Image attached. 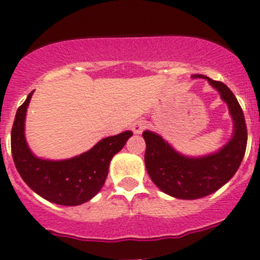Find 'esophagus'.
Masks as SVG:
<instances>
[{
	"instance_id": "34e87169",
	"label": "esophagus",
	"mask_w": 260,
	"mask_h": 260,
	"mask_svg": "<svg viewBox=\"0 0 260 260\" xmlns=\"http://www.w3.org/2000/svg\"><path fill=\"white\" fill-rule=\"evenodd\" d=\"M145 129H146V122L143 119L136 120V122L132 124V131L135 133H137V135L142 133Z\"/></svg>"
}]
</instances>
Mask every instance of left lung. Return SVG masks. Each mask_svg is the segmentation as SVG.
I'll use <instances>...</instances> for the list:
<instances>
[{
  "label": "left lung",
  "instance_id": "obj_1",
  "mask_svg": "<svg viewBox=\"0 0 260 260\" xmlns=\"http://www.w3.org/2000/svg\"><path fill=\"white\" fill-rule=\"evenodd\" d=\"M192 78H204L219 91L221 99L229 107L234 133L232 140L215 153L187 157L175 151L157 133L143 132L146 141L145 164L149 177L165 193L182 200L201 199L224 186L239 169L248 141L245 118L233 91L221 81L201 74L192 75Z\"/></svg>",
  "mask_w": 260,
  "mask_h": 260
}]
</instances>
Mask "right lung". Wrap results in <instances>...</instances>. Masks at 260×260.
<instances>
[{
    "label": "right lung",
    "instance_id": "obj_1",
    "mask_svg": "<svg viewBox=\"0 0 260 260\" xmlns=\"http://www.w3.org/2000/svg\"><path fill=\"white\" fill-rule=\"evenodd\" d=\"M34 91L18 107L11 131V152L18 174L28 187L50 203L75 206L86 203L101 191L109 164L133 135L131 131L103 138L77 157L50 161L36 157L25 138V118Z\"/></svg>",
    "mask_w": 260,
    "mask_h": 260
}]
</instances>
